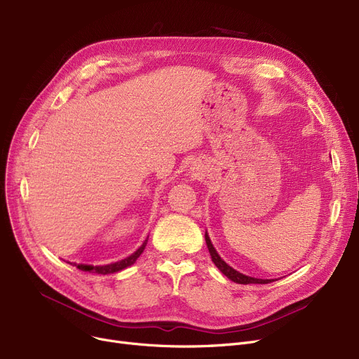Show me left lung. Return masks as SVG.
<instances>
[{"instance_id":"1","label":"left lung","mask_w":359,"mask_h":359,"mask_svg":"<svg viewBox=\"0 0 359 359\" xmlns=\"http://www.w3.org/2000/svg\"><path fill=\"white\" fill-rule=\"evenodd\" d=\"M205 240H206V246H208V250L211 253V257H212V262L215 263V266L225 275L227 278H230L231 280L237 282V284H243V285H248V284H269V282H272V279H257V278H252V276H246L243 275L240 272H237L236 269H233L231 266H229L227 263H225L219 255L217 253V250L214 249L212 243L208 237V234H205Z\"/></svg>"}]
</instances>
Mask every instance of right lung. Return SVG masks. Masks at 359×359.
Wrapping results in <instances>:
<instances>
[{
    "instance_id": "right-lung-1",
    "label": "right lung",
    "mask_w": 359,
    "mask_h": 359,
    "mask_svg": "<svg viewBox=\"0 0 359 359\" xmlns=\"http://www.w3.org/2000/svg\"><path fill=\"white\" fill-rule=\"evenodd\" d=\"M145 244H147V240L142 243V246L132 253L130 256L125 257L123 260H119V262H115V263H110V265H104V266H91V265H77V268L80 271H84V272H94V273H99V275H107V273H115V272H119L128 266H130L132 263H134L140 255L144 252L145 249Z\"/></svg>"
}]
</instances>
